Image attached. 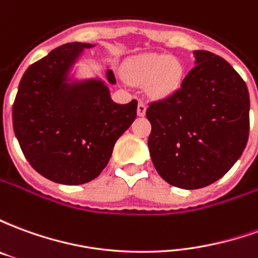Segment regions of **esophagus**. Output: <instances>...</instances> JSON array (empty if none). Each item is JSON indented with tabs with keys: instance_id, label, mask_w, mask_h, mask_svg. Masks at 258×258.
Listing matches in <instances>:
<instances>
[{
	"instance_id": "esophagus-1",
	"label": "esophagus",
	"mask_w": 258,
	"mask_h": 258,
	"mask_svg": "<svg viewBox=\"0 0 258 258\" xmlns=\"http://www.w3.org/2000/svg\"><path fill=\"white\" fill-rule=\"evenodd\" d=\"M137 113H138V116H144L146 113V105L145 102L140 101L138 102V107H137Z\"/></svg>"
}]
</instances>
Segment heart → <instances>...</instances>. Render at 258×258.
<instances>
[{
	"label": "heart",
	"mask_w": 258,
	"mask_h": 258,
	"mask_svg": "<svg viewBox=\"0 0 258 258\" xmlns=\"http://www.w3.org/2000/svg\"><path fill=\"white\" fill-rule=\"evenodd\" d=\"M124 76L133 84L146 83V91L153 98H166L179 90L185 68L166 53H144L125 62Z\"/></svg>",
	"instance_id": "1"
}]
</instances>
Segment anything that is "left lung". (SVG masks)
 Instances as JSON below:
<instances>
[{
    "instance_id": "1",
    "label": "left lung",
    "mask_w": 258,
    "mask_h": 258,
    "mask_svg": "<svg viewBox=\"0 0 258 258\" xmlns=\"http://www.w3.org/2000/svg\"><path fill=\"white\" fill-rule=\"evenodd\" d=\"M195 68L178 91L152 102V162L166 182L199 189L229 171L249 138V91L225 59L195 51Z\"/></svg>"
}]
</instances>
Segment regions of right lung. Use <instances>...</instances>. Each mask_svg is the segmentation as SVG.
Here are the masks:
<instances>
[{
  "instance_id": "add662e5",
  "label": "right lung",
  "mask_w": 258,
  "mask_h": 258,
  "mask_svg": "<svg viewBox=\"0 0 258 258\" xmlns=\"http://www.w3.org/2000/svg\"><path fill=\"white\" fill-rule=\"evenodd\" d=\"M91 44L69 42L29 66L12 106L20 149L42 177L64 185L95 179L116 141L137 117L138 102L114 103L98 79L69 83V70ZM107 83L116 84L112 70Z\"/></svg>"
}]
</instances>
